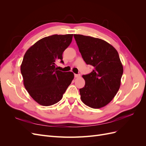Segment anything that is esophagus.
I'll return each mask as SVG.
<instances>
[{
    "label": "esophagus",
    "instance_id": "1",
    "mask_svg": "<svg viewBox=\"0 0 146 146\" xmlns=\"http://www.w3.org/2000/svg\"><path fill=\"white\" fill-rule=\"evenodd\" d=\"M74 77H76V78H78V77H80V74H74Z\"/></svg>",
    "mask_w": 146,
    "mask_h": 146
}]
</instances>
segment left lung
I'll return each mask as SVG.
<instances>
[{
    "label": "left lung",
    "mask_w": 146,
    "mask_h": 146,
    "mask_svg": "<svg viewBox=\"0 0 146 146\" xmlns=\"http://www.w3.org/2000/svg\"><path fill=\"white\" fill-rule=\"evenodd\" d=\"M79 51L92 71L82 76L85 85L80 89V98L92 108L105 107L112 100L120 88L123 66L113 46L99 38L74 35Z\"/></svg>",
    "instance_id": "left-lung-1"
}]
</instances>
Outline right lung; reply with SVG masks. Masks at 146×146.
<instances>
[{
  "mask_svg": "<svg viewBox=\"0 0 146 146\" xmlns=\"http://www.w3.org/2000/svg\"><path fill=\"white\" fill-rule=\"evenodd\" d=\"M72 34L54 35L41 39L25 52L21 66L24 85L30 96L42 106H50L62 99L74 77L72 72L57 69L63 63V53L72 42Z\"/></svg>",
  "mask_w": 146,
  "mask_h": 146,
  "instance_id": "obj_1",
  "label": "right lung"
}]
</instances>
